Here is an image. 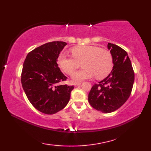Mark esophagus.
Listing matches in <instances>:
<instances>
[{
  "instance_id": "34e87169",
  "label": "esophagus",
  "mask_w": 151,
  "mask_h": 151,
  "mask_svg": "<svg viewBox=\"0 0 151 151\" xmlns=\"http://www.w3.org/2000/svg\"><path fill=\"white\" fill-rule=\"evenodd\" d=\"M73 84L75 86H78L81 84V82H75Z\"/></svg>"
}]
</instances>
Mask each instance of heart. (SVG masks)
<instances>
[{"mask_svg":"<svg viewBox=\"0 0 151 151\" xmlns=\"http://www.w3.org/2000/svg\"><path fill=\"white\" fill-rule=\"evenodd\" d=\"M73 56L62 53L58 58L60 67L67 75H72L82 63L84 69L73 74L75 81H82L95 76L102 79L107 76L113 68V58L110 51L93 45H81L72 49Z\"/></svg>","mask_w":151,"mask_h":151,"instance_id":"obj_1","label":"heart"}]
</instances>
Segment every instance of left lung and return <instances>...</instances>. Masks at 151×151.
Returning <instances> with one entry per match:
<instances>
[{"label":"left lung","instance_id":"obj_1","mask_svg":"<svg viewBox=\"0 0 151 151\" xmlns=\"http://www.w3.org/2000/svg\"><path fill=\"white\" fill-rule=\"evenodd\" d=\"M113 58V69L107 77L95 84L88 95V101L95 110L111 113L119 108L130 97L134 73L127 52L121 47L108 43Z\"/></svg>","mask_w":151,"mask_h":151}]
</instances>
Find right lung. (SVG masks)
<instances>
[{
    "label": "right lung",
    "instance_id": "right-lung-1",
    "mask_svg": "<svg viewBox=\"0 0 151 151\" xmlns=\"http://www.w3.org/2000/svg\"><path fill=\"white\" fill-rule=\"evenodd\" d=\"M67 45L53 41L42 45L27 54L21 74V84L30 103L45 114H54L68 104L73 86L58 85L67 77L57 63Z\"/></svg>",
    "mask_w": 151,
    "mask_h": 151
}]
</instances>
